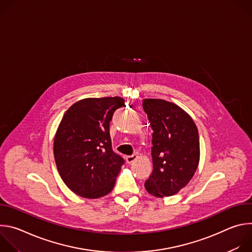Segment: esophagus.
I'll return each instance as SVG.
<instances>
[{
	"mask_svg": "<svg viewBox=\"0 0 252 252\" xmlns=\"http://www.w3.org/2000/svg\"><path fill=\"white\" fill-rule=\"evenodd\" d=\"M136 158H137V156H136V155H132V156L126 157V162H127L128 164H130V163H132Z\"/></svg>",
	"mask_w": 252,
	"mask_h": 252,
	"instance_id": "obj_1",
	"label": "esophagus"
}]
</instances>
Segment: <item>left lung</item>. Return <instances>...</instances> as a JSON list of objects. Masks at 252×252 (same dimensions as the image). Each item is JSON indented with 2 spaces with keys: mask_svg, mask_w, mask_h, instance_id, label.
I'll return each instance as SVG.
<instances>
[{
  "mask_svg": "<svg viewBox=\"0 0 252 252\" xmlns=\"http://www.w3.org/2000/svg\"><path fill=\"white\" fill-rule=\"evenodd\" d=\"M142 107L153 132V172L145 183L156 197L171 196L192 178L199 162V137L191 117L177 104L145 98Z\"/></svg>",
  "mask_w": 252,
  "mask_h": 252,
  "instance_id": "8db88e82",
  "label": "left lung"
}]
</instances>
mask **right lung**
Masks as SVG:
<instances>
[{
	"label": "right lung",
	"instance_id": "add662e5",
	"mask_svg": "<svg viewBox=\"0 0 252 252\" xmlns=\"http://www.w3.org/2000/svg\"><path fill=\"white\" fill-rule=\"evenodd\" d=\"M125 99L89 97L69 106L54 139L58 171L65 186L86 198L110 193L125 160L112 149L110 123Z\"/></svg>",
	"mask_w": 252,
	"mask_h": 252
}]
</instances>
